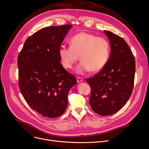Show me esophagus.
<instances>
[{
	"instance_id": "esophagus-1",
	"label": "esophagus",
	"mask_w": 149,
	"mask_h": 149,
	"mask_svg": "<svg viewBox=\"0 0 149 149\" xmlns=\"http://www.w3.org/2000/svg\"><path fill=\"white\" fill-rule=\"evenodd\" d=\"M76 79H77V82L78 83H81V82H82L83 81V78H81V77H77V78H76Z\"/></svg>"
}]
</instances>
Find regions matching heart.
I'll return each mask as SVG.
<instances>
[{
  "label": "heart",
  "mask_w": 149,
  "mask_h": 149,
  "mask_svg": "<svg viewBox=\"0 0 149 149\" xmlns=\"http://www.w3.org/2000/svg\"><path fill=\"white\" fill-rule=\"evenodd\" d=\"M70 47L61 46L58 50L61 65L70 70L79 60L76 68L78 74L91 71L97 73L103 69L109 60L111 51L110 43L104 37L87 32H80L70 40Z\"/></svg>",
  "instance_id": "heart-1"
}]
</instances>
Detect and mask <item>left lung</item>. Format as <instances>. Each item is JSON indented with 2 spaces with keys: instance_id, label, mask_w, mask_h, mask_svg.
<instances>
[{
  "instance_id": "left-lung-1",
  "label": "left lung",
  "mask_w": 149,
  "mask_h": 149,
  "mask_svg": "<svg viewBox=\"0 0 149 149\" xmlns=\"http://www.w3.org/2000/svg\"><path fill=\"white\" fill-rule=\"evenodd\" d=\"M111 45L109 59L103 69L86 80L91 87L89 104L101 116L116 113L132 93L136 61L125 40L109 31H104Z\"/></svg>"
}]
</instances>
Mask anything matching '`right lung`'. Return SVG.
<instances>
[{"label":"right lung","mask_w":149,"mask_h":149,"mask_svg":"<svg viewBox=\"0 0 149 149\" xmlns=\"http://www.w3.org/2000/svg\"><path fill=\"white\" fill-rule=\"evenodd\" d=\"M71 25L43 28L25 40L17 58L19 86L25 101L42 116L55 118L66 109L77 83L60 63L58 50Z\"/></svg>","instance_id":"obj_1"}]
</instances>
